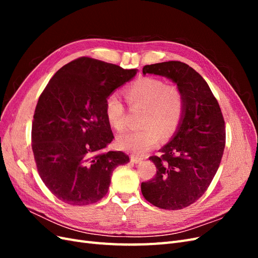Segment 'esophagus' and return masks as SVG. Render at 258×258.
<instances>
[{
    "mask_svg": "<svg viewBox=\"0 0 258 258\" xmlns=\"http://www.w3.org/2000/svg\"><path fill=\"white\" fill-rule=\"evenodd\" d=\"M141 161H142L141 157H137V156H135V155H131V162L139 163V162H141Z\"/></svg>",
    "mask_w": 258,
    "mask_h": 258,
    "instance_id": "esophagus-1",
    "label": "esophagus"
}]
</instances>
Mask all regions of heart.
Masks as SVG:
<instances>
[{
    "instance_id": "obj_1",
    "label": "heart",
    "mask_w": 258,
    "mask_h": 258,
    "mask_svg": "<svg viewBox=\"0 0 258 258\" xmlns=\"http://www.w3.org/2000/svg\"><path fill=\"white\" fill-rule=\"evenodd\" d=\"M124 97L131 106L144 108L140 130L124 132L117 138L121 150L142 156L163 139L172 136L182 121L185 100L175 84H167L157 77L143 76L124 89ZM104 114L110 126L121 131L124 128V106L119 97L111 93L104 103Z\"/></svg>"
}]
</instances>
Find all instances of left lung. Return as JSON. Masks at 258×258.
<instances>
[{"mask_svg": "<svg viewBox=\"0 0 258 258\" xmlns=\"http://www.w3.org/2000/svg\"><path fill=\"white\" fill-rule=\"evenodd\" d=\"M146 73L172 80L183 92L185 110L172 141L150 157L157 172L142 182L141 191L155 207L181 210L196 202L216 174L226 143L225 120L209 85L188 64L161 62L145 66Z\"/></svg>", "mask_w": 258, "mask_h": 258, "instance_id": "1", "label": "left lung"}]
</instances>
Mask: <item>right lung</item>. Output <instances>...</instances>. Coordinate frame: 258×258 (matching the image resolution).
Listing matches in <instances>:
<instances>
[{
    "mask_svg": "<svg viewBox=\"0 0 258 258\" xmlns=\"http://www.w3.org/2000/svg\"><path fill=\"white\" fill-rule=\"evenodd\" d=\"M136 74L81 57L57 71L38 98L31 132L34 160L46 187L64 204H96L106 195L114 169L129 162L122 152H104L114 139L104 103Z\"/></svg>",
    "mask_w": 258,
    "mask_h": 258,
    "instance_id": "1",
    "label": "right lung"
}]
</instances>
